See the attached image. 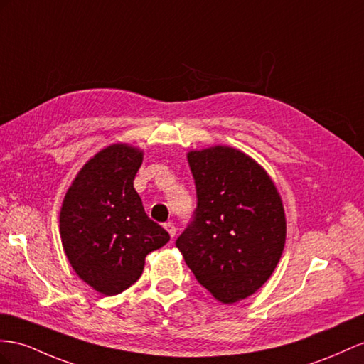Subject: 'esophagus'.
Here are the masks:
<instances>
[{
    "instance_id": "obj_1",
    "label": "esophagus",
    "mask_w": 364,
    "mask_h": 364,
    "mask_svg": "<svg viewBox=\"0 0 364 364\" xmlns=\"http://www.w3.org/2000/svg\"><path fill=\"white\" fill-rule=\"evenodd\" d=\"M163 226H164V229H166L167 232H169V235L173 238V237H175V232H176V229H175V225H173V223H171V221H169V223H164Z\"/></svg>"
}]
</instances>
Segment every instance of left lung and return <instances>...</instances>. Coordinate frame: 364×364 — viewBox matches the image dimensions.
Segmentation results:
<instances>
[{
  "mask_svg": "<svg viewBox=\"0 0 364 364\" xmlns=\"http://www.w3.org/2000/svg\"><path fill=\"white\" fill-rule=\"evenodd\" d=\"M188 161L197 209L175 245L218 301H240L267 282L282 258V198L263 167L234 147L192 151Z\"/></svg>",
  "mask_w": 364,
  "mask_h": 364,
  "instance_id": "obj_1",
  "label": "left lung"
}]
</instances>
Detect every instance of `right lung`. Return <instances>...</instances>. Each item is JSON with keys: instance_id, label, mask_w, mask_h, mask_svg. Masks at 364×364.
I'll return each mask as SVG.
<instances>
[{"instance_id": "right-lung-1", "label": "right lung", "mask_w": 364, "mask_h": 364, "mask_svg": "<svg viewBox=\"0 0 364 364\" xmlns=\"http://www.w3.org/2000/svg\"><path fill=\"white\" fill-rule=\"evenodd\" d=\"M143 151L102 149L82 166L60 212L64 252L77 275L102 295H117L141 277L146 255L169 241L147 217L134 188Z\"/></svg>"}]
</instances>
